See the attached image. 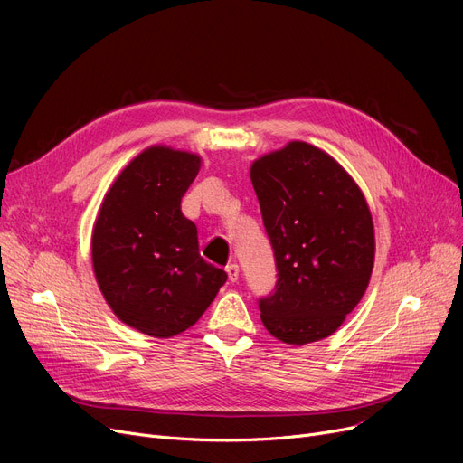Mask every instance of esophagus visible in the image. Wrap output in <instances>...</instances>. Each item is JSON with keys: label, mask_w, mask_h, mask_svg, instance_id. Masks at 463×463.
I'll return each mask as SVG.
<instances>
[{"label": "esophagus", "mask_w": 463, "mask_h": 463, "mask_svg": "<svg viewBox=\"0 0 463 463\" xmlns=\"http://www.w3.org/2000/svg\"><path fill=\"white\" fill-rule=\"evenodd\" d=\"M225 270H227V276H229V281H232V283H236V281H238V276H240V266H238V264H234V262H232V264H229V266H227V269H225Z\"/></svg>", "instance_id": "obj_1"}]
</instances>
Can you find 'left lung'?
<instances>
[{
    "label": "left lung",
    "instance_id": "1",
    "mask_svg": "<svg viewBox=\"0 0 463 463\" xmlns=\"http://www.w3.org/2000/svg\"><path fill=\"white\" fill-rule=\"evenodd\" d=\"M278 269L276 293L259 300L279 342L332 335L364 297L375 260L373 219L347 170L321 148L293 140L250 168Z\"/></svg>",
    "mask_w": 463,
    "mask_h": 463
}]
</instances>
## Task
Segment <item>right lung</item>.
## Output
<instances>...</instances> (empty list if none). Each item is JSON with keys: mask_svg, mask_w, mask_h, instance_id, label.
Here are the masks:
<instances>
[{"mask_svg": "<svg viewBox=\"0 0 463 463\" xmlns=\"http://www.w3.org/2000/svg\"><path fill=\"white\" fill-rule=\"evenodd\" d=\"M201 163L163 144L142 150L109 187L93 223L99 290L121 323L152 337L193 326L227 281L201 257L197 227L180 208Z\"/></svg>", "mask_w": 463, "mask_h": 463, "instance_id": "right-lung-1", "label": "right lung"}]
</instances>
